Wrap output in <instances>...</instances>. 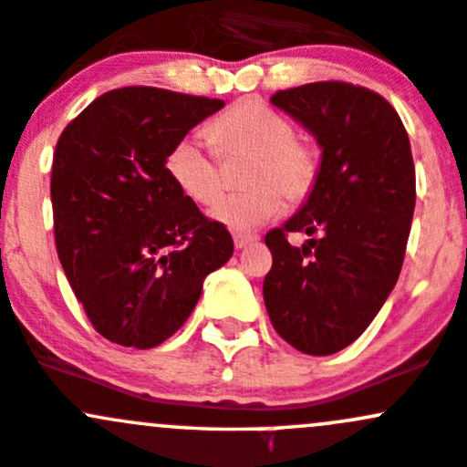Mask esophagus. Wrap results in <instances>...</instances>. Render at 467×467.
<instances>
[{"mask_svg":"<svg viewBox=\"0 0 467 467\" xmlns=\"http://www.w3.org/2000/svg\"><path fill=\"white\" fill-rule=\"evenodd\" d=\"M233 239H234V248H237V250L253 246V244L257 242V237H254V234H234Z\"/></svg>","mask_w":467,"mask_h":467,"instance_id":"34e87169","label":"esophagus"}]
</instances>
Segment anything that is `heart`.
Masks as SVG:
<instances>
[{"label":"heart","instance_id":"b5f03b06","mask_svg":"<svg viewBox=\"0 0 467 467\" xmlns=\"http://www.w3.org/2000/svg\"><path fill=\"white\" fill-rule=\"evenodd\" d=\"M208 143L223 156H253L246 194L219 199L217 161L199 139L179 140L168 151L165 171L174 188L196 205H210V217L228 230H254L279 217L284 197L302 201L317 179V156L297 140V130L279 111L257 100H246L214 118L205 127Z\"/></svg>","mask_w":467,"mask_h":467}]
</instances>
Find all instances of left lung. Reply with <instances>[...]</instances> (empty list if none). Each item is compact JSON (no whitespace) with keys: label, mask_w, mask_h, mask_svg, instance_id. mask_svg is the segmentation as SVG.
<instances>
[{"label":"left lung","mask_w":467,"mask_h":467,"mask_svg":"<svg viewBox=\"0 0 467 467\" xmlns=\"http://www.w3.org/2000/svg\"><path fill=\"white\" fill-rule=\"evenodd\" d=\"M271 102L320 145L313 190L266 234L273 268L264 302L275 331L297 351L331 356L362 336L394 291L416 203L411 147L400 116L378 93L311 82ZM288 232H304L297 249Z\"/></svg>","instance_id":"8db88e82"}]
</instances>
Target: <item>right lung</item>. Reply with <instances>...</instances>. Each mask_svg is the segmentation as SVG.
<instances>
[{
    "label": "right lung",
    "instance_id": "add662e5",
    "mask_svg": "<svg viewBox=\"0 0 467 467\" xmlns=\"http://www.w3.org/2000/svg\"><path fill=\"white\" fill-rule=\"evenodd\" d=\"M223 100L154 87L102 93L53 156L56 246L68 284L107 340L151 349L174 336L233 237L165 171L168 151Z\"/></svg>",
    "mask_w": 467,
    "mask_h": 467
}]
</instances>
